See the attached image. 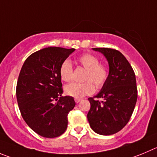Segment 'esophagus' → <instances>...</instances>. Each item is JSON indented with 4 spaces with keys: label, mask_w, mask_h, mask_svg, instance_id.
Masks as SVG:
<instances>
[{
    "label": "esophagus",
    "mask_w": 157,
    "mask_h": 157,
    "mask_svg": "<svg viewBox=\"0 0 157 157\" xmlns=\"http://www.w3.org/2000/svg\"><path fill=\"white\" fill-rule=\"evenodd\" d=\"M80 101H81V99H80V98H75V102H76V103H79V102H80Z\"/></svg>",
    "instance_id": "34e87169"
}]
</instances>
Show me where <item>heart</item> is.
<instances>
[{
	"label": "heart",
	"mask_w": 157,
	"mask_h": 157,
	"mask_svg": "<svg viewBox=\"0 0 157 157\" xmlns=\"http://www.w3.org/2000/svg\"><path fill=\"white\" fill-rule=\"evenodd\" d=\"M78 62L83 68L87 70L83 83H71L65 87L67 95L75 98H81L86 95L94 92V83L97 87H101L108 77V69L104 64L99 63L98 57L92 54H83L78 58ZM59 76L62 80L70 81L73 77V67L69 59H65L59 67Z\"/></svg>",
	"instance_id": "obj_1"
}]
</instances>
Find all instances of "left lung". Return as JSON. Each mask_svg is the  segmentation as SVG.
Here are the masks:
<instances>
[{
	"mask_svg": "<svg viewBox=\"0 0 157 157\" xmlns=\"http://www.w3.org/2000/svg\"><path fill=\"white\" fill-rule=\"evenodd\" d=\"M103 54L109 66L106 82L99 93L89 98L87 120L94 132L102 136L118 132L129 121L137 101L136 75L122 53L109 48H93Z\"/></svg>",
	"mask_w": 157,
	"mask_h": 157,
	"instance_id": "left-lung-1",
	"label": "left lung"
}]
</instances>
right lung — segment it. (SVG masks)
<instances>
[{"mask_svg":"<svg viewBox=\"0 0 157 157\" xmlns=\"http://www.w3.org/2000/svg\"><path fill=\"white\" fill-rule=\"evenodd\" d=\"M75 49L48 47L32 53L19 74L16 97L21 116L35 132L55 138L66 131L73 97H63L59 67Z\"/></svg>","mask_w":157,"mask_h":157,"instance_id":"1","label":"right lung"}]
</instances>
